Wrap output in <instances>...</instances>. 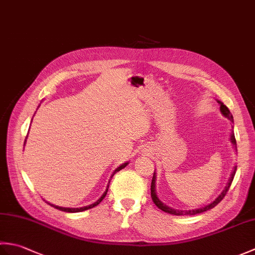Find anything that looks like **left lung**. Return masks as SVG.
I'll return each instance as SVG.
<instances>
[{
  "label": "left lung",
  "mask_w": 255,
  "mask_h": 255,
  "mask_svg": "<svg viewBox=\"0 0 255 255\" xmlns=\"http://www.w3.org/2000/svg\"><path fill=\"white\" fill-rule=\"evenodd\" d=\"M218 103L220 104V112H221V114H223V115H224L225 117L228 118L231 123H234V117H232V114H231V113H230V111L228 110V107H227L226 105H224V103H221L220 101H218ZM230 141L232 142V144L235 145V148H237V141H236V138H235V133H234V132L231 133ZM236 171H237V166H235L234 171H232V174H231V176H230V178H229V182H228V184H227V186L225 187L224 192L221 193V194L219 195V196L214 200L213 203H210L209 205L205 206V207H203V208H199V209H192V210H185V211H184V210L173 209V208L169 207V206L164 205V204L162 203L161 200L159 199V197L156 196V193H155V173L153 174L152 182H151V197H152V200H153V203L156 205V207L160 208L161 210L165 211V213H167V214L176 215V216H181V215H197V214H200V213H204V211H206V210H209V209H211V208H214L215 206H217V205L221 202V200L224 199V197L226 196L227 192L229 191V188H230V186H231V183H232V181H234V177H235V174H236Z\"/></svg>",
  "instance_id": "8db88e82"
}]
</instances>
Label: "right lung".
<instances>
[{
    "label": "right lung",
    "instance_id": "add662e5",
    "mask_svg": "<svg viewBox=\"0 0 255 255\" xmlns=\"http://www.w3.org/2000/svg\"><path fill=\"white\" fill-rule=\"evenodd\" d=\"M25 142H26V140H25ZM25 144V143H24ZM127 164H128V162H126V163H124V164H122L121 166H118L117 169L113 172V175H112V177L114 176V174H115V173H117V172H119L121 170H123L125 166H127ZM110 183H111V181H110ZM108 186L110 185H107V188H106V191L104 192V194L102 195L101 196V198L99 199V200H96V202L94 203V204H92V205H89V206H85V207H81V208H64V207H59V206H56V205H52V204H50V203H48L49 204L50 206H52V207H55V208H57V209H59V210H62V211H66V213H80V211H84V210H88V209H90V208H93V207H95V206H97L99 205L103 199H104V197L106 196V194H107V191H108Z\"/></svg>",
    "mask_w": 255,
    "mask_h": 255
}]
</instances>
